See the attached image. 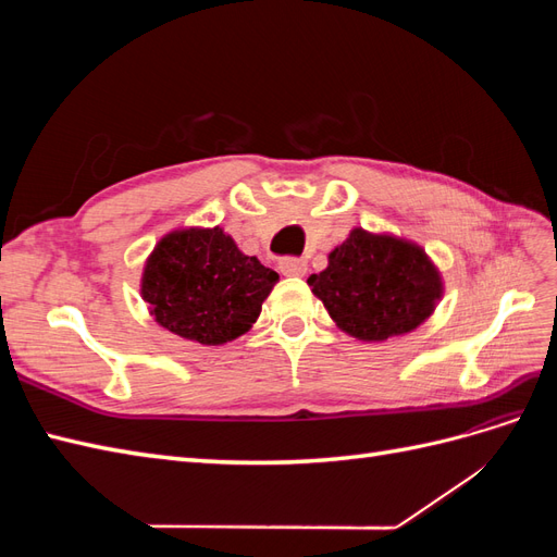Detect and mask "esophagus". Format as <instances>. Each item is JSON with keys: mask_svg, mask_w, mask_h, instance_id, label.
Returning <instances> with one entry per match:
<instances>
[{"mask_svg": "<svg viewBox=\"0 0 557 557\" xmlns=\"http://www.w3.org/2000/svg\"><path fill=\"white\" fill-rule=\"evenodd\" d=\"M278 269H281L283 276H305L309 264L305 260H299V258H283L278 262Z\"/></svg>", "mask_w": 557, "mask_h": 557, "instance_id": "34e87169", "label": "esophagus"}]
</instances>
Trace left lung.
<instances>
[{"instance_id": "8db88e82", "label": "left lung", "mask_w": 557, "mask_h": 557, "mask_svg": "<svg viewBox=\"0 0 557 557\" xmlns=\"http://www.w3.org/2000/svg\"><path fill=\"white\" fill-rule=\"evenodd\" d=\"M336 327L360 342L409 334L434 313L444 295L442 272L418 244L387 232L352 227L309 276Z\"/></svg>"}]
</instances>
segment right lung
I'll use <instances>...</instances> for the list:
<instances>
[{"label": "right lung", "mask_w": 557, "mask_h": 557, "mask_svg": "<svg viewBox=\"0 0 557 557\" xmlns=\"http://www.w3.org/2000/svg\"><path fill=\"white\" fill-rule=\"evenodd\" d=\"M278 281L274 269L244 256L221 227L174 230L156 244L141 274V297L164 330L201 346L246 334Z\"/></svg>", "instance_id": "1"}]
</instances>
